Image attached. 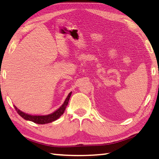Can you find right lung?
I'll list each match as a JSON object with an SVG mask.
<instances>
[{
    "instance_id": "obj_1",
    "label": "right lung",
    "mask_w": 159,
    "mask_h": 159,
    "mask_svg": "<svg viewBox=\"0 0 159 159\" xmlns=\"http://www.w3.org/2000/svg\"><path fill=\"white\" fill-rule=\"evenodd\" d=\"M71 92L69 94L68 96H67V98L65 99V101H64V104L60 107V109H58L57 111L53 112L52 114L47 115V116L29 115L27 114H25V113L21 111L20 110L18 109L15 106H14V107H15V110L18 113V114L20 115V116L22 117L24 119L31 120V121L38 123V124H45V123H48L55 121V120H57V118H60L61 116L64 114V111H65V109L66 108L67 104H68V103H69V100L70 97H71Z\"/></svg>"
}]
</instances>
